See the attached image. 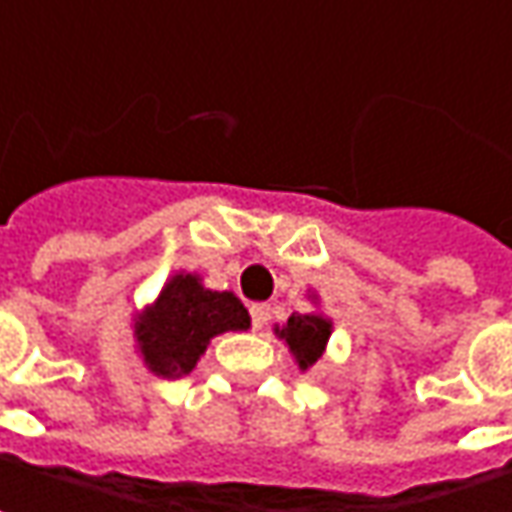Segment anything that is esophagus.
<instances>
[{"mask_svg": "<svg viewBox=\"0 0 512 512\" xmlns=\"http://www.w3.org/2000/svg\"><path fill=\"white\" fill-rule=\"evenodd\" d=\"M250 319H253V327L262 330L270 319V305H253L250 307Z\"/></svg>", "mask_w": 512, "mask_h": 512, "instance_id": "esophagus-1", "label": "esophagus"}]
</instances>
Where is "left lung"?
Instances as JSON below:
<instances>
[{"mask_svg": "<svg viewBox=\"0 0 512 512\" xmlns=\"http://www.w3.org/2000/svg\"><path fill=\"white\" fill-rule=\"evenodd\" d=\"M276 333L293 350L299 367L307 370L310 364H316V359L325 353V344L330 339V322H327L325 316H319V313H293L282 330L276 327Z\"/></svg>", "mask_w": 512, "mask_h": 512, "instance_id": "8db88e82", "label": "left lung"}]
</instances>
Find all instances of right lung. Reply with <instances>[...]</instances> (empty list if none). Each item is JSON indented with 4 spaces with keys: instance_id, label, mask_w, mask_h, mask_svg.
I'll list each match as a JSON object with an SVG mask.
<instances>
[{
    "instance_id": "add662e5",
    "label": "right lung",
    "mask_w": 512,
    "mask_h": 512,
    "mask_svg": "<svg viewBox=\"0 0 512 512\" xmlns=\"http://www.w3.org/2000/svg\"><path fill=\"white\" fill-rule=\"evenodd\" d=\"M247 327L250 316L233 293L207 290L196 276L179 273L136 322V339L153 373L182 376L196 367L213 336Z\"/></svg>"
}]
</instances>
